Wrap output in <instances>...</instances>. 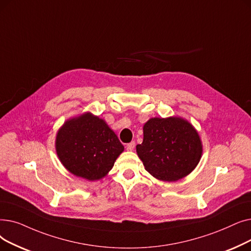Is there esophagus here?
Masks as SVG:
<instances>
[{
  "instance_id": "obj_1",
  "label": "esophagus",
  "mask_w": 251,
  "mask_h": 251,
  "mask_svg": "<svg viewBox=\"0 0 251 251\" xmlns=\"http://www.w3.org/2000/svg\"><path fill=\"white\" fill-rule=\"evenodd\" d=\"M135 148V142H130L126 145V150L128 151H133Z\"/></svg>"
}]
</instances>
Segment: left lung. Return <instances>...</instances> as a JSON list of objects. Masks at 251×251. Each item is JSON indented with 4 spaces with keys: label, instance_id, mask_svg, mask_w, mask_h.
Wrapping results in <instances>:
<instances>
[{
    "label": "left lung",
    "instance_id": "obj_1",
    "mask_svg": "<svg viewBox=\"0 0 251 251\" xmlns=\"http://www.w3.org/2000/svg\"><path fill=\"white\" fill-rule=\"evenodd\" d=\"M137 154L145 170L157 180L176 182L192 173L203 146L197 129L180 116L152 117L143 126Z\"/></svg>",
    "mask_w": 251,
    "mask_h": 251
}]
</instances>
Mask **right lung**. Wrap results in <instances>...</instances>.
<instances>
[{
  "label": "right lung",
  "instance_id": "right-lung-1",
  "mask_svg": "<svg viewBox=\"0 0 251 251\" xmlns=\"http://www.w3.org/2000/svg\"><path fill=\"white\" fill-rule=\"evenodd\" d=\"M55 149L70 174L93 182L108 175L125 147L104 119L85 112L58 129Z\"/></svg>",
  "mask_w": 251,
  "mask_h": 251
}]
</instances>
